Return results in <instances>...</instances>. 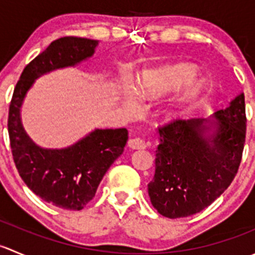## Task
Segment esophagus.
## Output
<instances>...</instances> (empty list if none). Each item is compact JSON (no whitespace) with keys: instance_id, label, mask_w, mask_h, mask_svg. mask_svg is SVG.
Here are the masks:
<instances>
[{"instance_id":"1","label":"esophagus","mask_w":255,"mask_h":255,"mask_svg":"<svg viewBox=\"0 0 255 255\" xmlns=\"http://www.w3.org/2000/svg\"><path fill=\"white\" fill-rule=\"evenodd\" d=\"M128 146H130L132 149H144L146 145L142 138H130L128 140Z\"/></svg>"}]
</instances>
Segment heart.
<instances>
[{"mask_svg":"<svg viewBox=\"0 0 255 255\" xmlns=\"http://www.w3.org/2000/svg\"><path fill=\"white\" fill-rule=\"evenodd\" d=\"M189 78V71L181 65L169 66L161 70L153 71L144 76L142 91L145 95H161L166 91L176 89ZM190 92H194L191 90Z\"/></svg>","mask_w":255,"mask_h":255,"instance_id":"b5f03b06","label":"heart"}]
</instances>
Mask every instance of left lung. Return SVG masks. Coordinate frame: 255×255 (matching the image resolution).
<instances>
[{"instance_id": "1", "label": "left lung", "mask_w": 255, "mask_h": 255, "mask_svg": "<svg viewBox=\"0 0 255 255\" xmlns=\"http://www.w3.org/2000/svg\"><path fill=\"white\" fill-rule=\"evenodd\" d=\"M212 126L205 120L170 121L159 126L155 174L148 184L151 205L169 218L187 217L206 208L232 184L246 143L244 94L230 107L215 113Z\"/></svg>"}]
</instances>
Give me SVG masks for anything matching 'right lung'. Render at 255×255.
<instances>
[{"label": "right lung", "instance_id": "1", "mask_svg": "<svg viewBox=\"0 0 255 255\" xmlns=\"http://www.w3.org/2000/svg\"><path fill=\"white\" fill-rule=\"evenodd\" d=\"M97 43L78 37L51 42L22 71L9 104V145L19 176L37 196L64 210H82L94 199L102 177L123 153L128 130L96 129L69 148L42 149L25 134L19 109L34 79L90 58Z\"/></svg>", "mask_w": 255, "mask_h": 255}]
</instances>
